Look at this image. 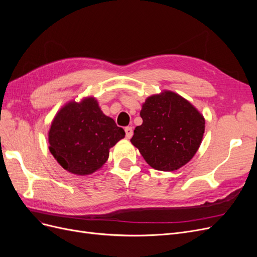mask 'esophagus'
<instances>
[{"label": "esophagus", "mask_w": 257, "mask_h": 257, "mask_svg": "<svg viewBox=\"0 0 257 257\" xmlns=\"http://www.w3.org/2000/svg\"><path fill=\"white\" fill-rule=\"evenodd\" d=\"M125 136H126V138L127 139H130L132 136H133V128H132L131 126H127V127H125Z\"/></svg>", "instance_id": "34e87169"}]
</instances>
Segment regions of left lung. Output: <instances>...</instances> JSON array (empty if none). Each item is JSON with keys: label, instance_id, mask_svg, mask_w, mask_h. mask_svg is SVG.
<instances>
[{"label": "left lung", "instance_id": "1", "mask_svg": "<svg viewBox=\"0 0 257 257\" xmlns=\"http://www.w3.org/2000/svg\"><path fill=\"white\" fill-rule=\"evenodd\" d=\"M143 124L131 139L152 168L174 172L195 155L205 133L203 114L172 91L149 96L141 110Z\"/></svg>", "mask_w": 257, "mask_h": 257}]
</instances>
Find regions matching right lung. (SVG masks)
Listing matches in <instances>:
<instances>
[{"mask_svg": "<svg viewBox=\"0 0 257 257\" xmlns=\"http://www.w3.org/2000/svg\"><path fill=\"white\" fill-rule=\"evenodd\" d=\"M125 136L103 113L94 97L69 102L54 116L48 133L49 150L67 172L87 176L102 167L109 149Z\"/></svg>", "mask_w": 257, "mask_h": 257, "instance_id": "add662e5", "label": "right lung"}]
</instances>
